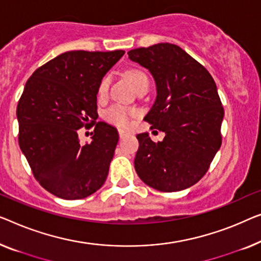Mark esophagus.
<instances>
[{"label":"esophagus","instance_id":"1","mask_svg":"<svg viewBox=\"0 0 261 261\" xmlns=\"http://www.w3.org/2000/svg\"><path fill=\"white\" fill-rule=\"evenodd\" d=\"M127 134H128V132H127V130H124V129H119V137L121 138V139L126 137Z\"/></svg>","mask_w":261,"mask_h":261}]
</instances>
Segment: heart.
<instances>
[{"label":"heart","mask_w":261,"mask_h":261,"mask_svg":"<svg viewBox=\"0 0 261 261\" xmlns=\"http://www.w3.org/2000/svg\"><path fill=\"white\" fill-rule=\"evenodd\" d=\"M126 77L129 80L132 85L134 86L135 89H138L140 86L148 82V77H147L146 73L138 68H132V69L126 71ZM109 85H111V76L106 75L100 81L99 87H97V96L105 97L107 95ZM138 115V111L133 108H126L123 106H113L109 109H107L105 113V118L108 122L120 127H126L129 124L132 118Z\"/></svg>","instance_id":"b5f03b06"}]
</instances>
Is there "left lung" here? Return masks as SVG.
Wrapping results in <instances>:
<instances>
[{
  "label": "left lung",
  "instance_id": "1",
  "mask_svg": "<svg viewBox=\"0 0 261 261\" xmlns=\"http://www.w3.org/2000/svg\"><path fill=\"white\" fill-rule=\"evenodd\" d=\"M128 56L155 80V102L143 120L166 134L158 143L137 135L135 171L154 190H186L206 174L221 146L224 107L212 75L176 44L137 48Z\"/></svg>",
  "mask_w": 261,
  "mask_h": 261
}]
</instances>
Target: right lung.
<instances>
[{
    "mask_svg": "<svg viewBox=\"0 0 261 261\" xmlns=\"http://www.w3.org/2000/svg\"><path fill=\"white\" fill-rule=\"evenodd\" d=\"M123 50L67 51L37 68L17 103L18 145L34 177L49 193L84 199L105 184L118 130L96 122L97 87ZM93 123L92 142L77 132Z\"/></svg>",
    "mask_w": 261,
    "mask_h": 261,
    "instance_id": "add662e5",
    "label": "right lung"
}]
</instances>
